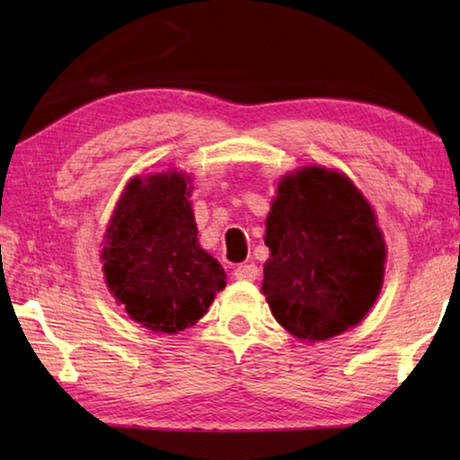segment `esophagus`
I'll use <instances>...</instances> for the list:
<instances>
[{
  "label": "esophagus",
  "instance_id": "obj_1",
  "mask_svg": "<svg viewBox=\"0 0 460 460\" xmlns=\"http://www.w3.org/2000/svg\"><path fill=\"white\" fill-rule=\"evenodd\" d=\"M260 270L255 263H241V266L235 268V271H233V276H235L237 279H247V282H253L255 278H258Z\"/></svg>",
  "mask_w": 460,
  "mask_h": 460
}]
</instances>
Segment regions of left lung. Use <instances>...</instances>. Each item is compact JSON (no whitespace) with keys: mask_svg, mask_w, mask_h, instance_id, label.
<instances>
[{"mask_svg":"<svg viewBox=\"0 0 460 460\" xmlns=\"http://www.w3.org/2000/svg\"><path fill=\"white\" fill-rule=\"evenodd\" d=\"M266 227L261 290L276 321L308 341L361 323L384 282L385 245L353 182L318 166L286 176Z\"/></svg>","mask_w":460,"mask_h":460,"instance_id":"obj_1","label":"left lung"}]
</instances>
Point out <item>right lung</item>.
I'll list each match as a JSON object with an SVG mask.
<instances>
[{
	"label": "right lung",
	"mask_w": 460,
	"mask_h": 460,
	"mask_svg": "<svg viewBox=\"0 0 460 460\" xmlns=\"http://www.w3.org/2000/svg\"><path fill=\"white\" fill-rule=\"evenodd\" d=\"M189 182L176 172L134 178L101 253L109 290L155 332L192 326L225 288L221 263L199 245Z\"/></svg>",
	"instance_id": "add662e5"
}]
</instances>
